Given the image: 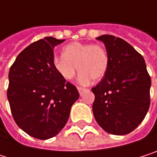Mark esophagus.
I'll return each mask as SVG.
<instances>
[{"instance_id": "34e87169", "label": "esophagus", "mask_w": 157, "mask_h": 157, "mask_svg": "<svg viewBox=\"0 0 157 157\" xmlns=\"http://www.w3.org/2000/svg\"><path fill=\"white\" fill-rule=\"evenodd\" d=\"M78 90L79 94H80V95H82V94H83V92H85V91H87V90H88V89L83 88V87H78Z\"/></svg>"}]
</instances>
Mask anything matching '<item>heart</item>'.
<instances>
[{
    "mask_svg": "<svg viewBox=\"0 0 157 157\" xmlns=\"http://www.w3.org/2000/svg\"><path fill=\"white\" fill-rule=\"evenodd\" d=\"M109 56L106 49L98 44L71 43L63 48V55L53 59L56 71L66 80L72 79L77 71H81L79 80L83 83L90 78L101 79L107 72Z\"/></svg>",
    "mask_w": 157,
    "mask_h": 157,
    "instance_id": "1",
    "label": "heart"
}]
</instances>
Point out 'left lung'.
Returning a JSON list of instances; mask_svg holds the SVG:
<instances>
[{"mask_svg": "<svg viewBox=\"0 0 157 157\" xmlns=\"http://www.w3.org/2000/svg\"><path fill=\"white\" fill-rule=\"evenodd\" d=\"M106 46L109 66L91 89L93 114L107 132L124 135L144 119L150 106L151 78L144 57L126 41L111 35L97 37Z\"/></svg>", "mask_w": 157, "mask_h": 157, "instance_id": "left-lung-1", "label": "left lung"}]
</instances>
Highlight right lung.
<instances>
[{
  "label": "right lung",
  "instance_id": "1",
  "mask_svg": "<svg viewBox=\"0 0 157 157\" xmlns=\"http://www.w3.org/2000/svg\"><path fill=\"white\" fill-rule=\"evenodd\" d=\"M65 40L47 36L32 43L9 71L7 98L16 124L40 140L56 135L66 125L79 93L53 67V48Z\"/></svg>",
  "mask_w": 157,
  "mask_h": 157
}]
</instances>
